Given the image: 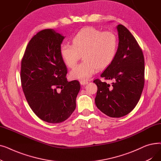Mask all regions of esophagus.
Wrapping results in <instances>:
<instances>
[{"mask_svg":"<svg viewBox=\"0 0 161 161\" xmlns=\"http://www.w3.org/2000/svg\"><path fill=\"white\" fill-rule=\"evenodd\" d=\"M80 83L81 86H85V85H86V84L88 83V81H80Z\"/></svg>","mask_w":161,"mask_h":161,"instance_id":"obj_1","label":"esophagus"}]
</instances>
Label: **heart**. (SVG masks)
Returning <instances> with one entry per match:
<instances>
[{"label":"heart","instance_id":"obj_1","mask_svg":"<svg viewBox=\"0 0 161 161\" xmlns=\"http://www.w3.org/2000/svg\"><path fill=\"white\" fill-rule=\"evenodd\" d=\"M117 45V37L114 32L88 27L76 34L72 39V45H61L60 54L64 64L70 69L76 65L82 55L84 61L74 68L70 76L73 80L86 81L98 69H104L111 64Z\"/></svg>","mask_w":161,"mask_h":161}]
</instances>
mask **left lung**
I'll use <instances>...</instances> for the list:
<instances>
[{"label":"left lung","instance_id":"8db88e82","mask_svg":"<svg viewBox=\"0 0 161 161\" xmlns=\"http://www.w3.org/2000/svg\"><path fill=\"white\" fill-rule=\"evenodd\" d=\"M117 30L119 44L111 64L100 75L112 80V86L94 80L98 89L95 104L100 110L111 117L129 114L140 98L144 86V58L137 41L123 25Z\"/></svg>","mask_w":161,"mask_h":161}]
</instances>
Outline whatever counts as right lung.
<instances>
[{"mask_svg":"<svg viewBox=\"0 0 161 161\" xmlns=\"http://www.w3.org/2000/svg\"><path fill=\"white\" fill-rule=\"evenodd\" d=\"M64 36L53 29L38 32L29 41L21 61V81L27 103L40 119L64 121L75 110L78 81H68L60 54Z\"/></svg>","mask_w":161,"mask_h":161,"instance_id":"add662e5","label":"right lung"}]
</instances>
